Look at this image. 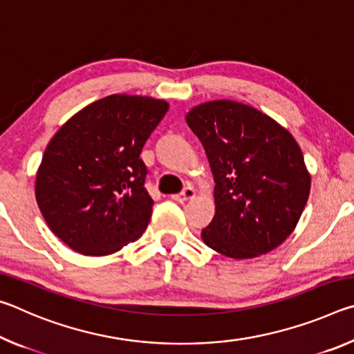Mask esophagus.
Here are the masks:
<instances>
[{
  "instance_id": "1",
  "label": "esophagus",
  "mask_w": 354,
  "mask_h": 354,
  "mask_svg": "<svg viewBox=\"0 0 354 354\" xmlns=\"http://www.w3.org/2000/svg\"><path fill=\"white\" fill-rule=\"evenodd\" d=\"M195 195H196V192H195L194 187H185V189L181 192V194L173 195L171 200H175V201H178V203H185V201H189V200H192V198H195Z\"/></svg>"
}]
</instances>
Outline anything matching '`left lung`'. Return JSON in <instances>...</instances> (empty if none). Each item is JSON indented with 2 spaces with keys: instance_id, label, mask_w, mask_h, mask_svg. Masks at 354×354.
Listing matches in <instances>:
<instances>
[{
  "instance_id": "obj_1",
  "label": "left lung",
  "mask_w": 354,
  "mask_h": 354,
  "mask_svg": "<svg viewBox=\"0 0 354 354\" xmlns=\"http://www.w3.org/2000/svg\"><path fill=\"white\" fill-rule=\"evenodd\" d=\"M189 128L205 147L215 215L201 231L209 248L251 259L279 247L295 230L310 190L301 148L267 113L239 101L192 107Z\"/></svg>"
}]
</instances>
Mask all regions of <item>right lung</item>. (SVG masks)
<instances>
[{"mask_svg": "<svg viewBox=\"0 0 354 354\" xmlns=\"http://www.w3.org/2000/svg\"><path fill=\"white\" fill-rule=\"evenodd\" d=\"M169 111L164 100L115 93L76 112L46 145L35 200L71 250L106 256L139 239L151 218L142 148Z\"/></svg>", "mask_w": 354, "mask_h": 354, "instance_id": "1", "label": "right lung"}]
</instances>
